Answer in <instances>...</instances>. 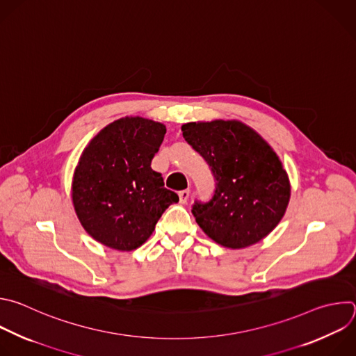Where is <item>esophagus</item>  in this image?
I'll return each instance as SVG.
<instances>
[{"label": "esophagus", "mask_w": 356, "mask_h": 356, "mask_svg": "<svg viewBox=\"0 0 356 356\" xmlns=\"http://www.w3.org/2000/svg\"><path fill=\"white\" fill-rule=\"evenodd\" d=\"M178 195H179V202H181V203H186L188 199H189L191 191H189V189H185V191H181Z\"/></svg>", "instance_id": "1"}]
</instances>
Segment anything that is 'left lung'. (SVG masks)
<instances>
[{"label": "left lung", "instance_id": "8db88e82", "mask_svg": "<svg viewBox=\"0 0 356 356\" xmlns=\"http://www.w3.org/2000/svg\"><path fill=\"white\" fill-rule=\"evenodd\" d=\"M181 129L216 179L213 197L192 207L199 227L232 250L265 238L291 199L288 172L268 141L240 120L189 122Z\"/></svg>", "mask_w": 356, "mask_h": 356}]
</instances>
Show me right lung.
I'll return each instance as SVG.
<instances>
[{"instance_id": "right-lung-1", "label": "right lung", "mask_w": 356, "mask_h": 356, "mask_svg": "<svg viewBox=\"0 0 356 356\" xmlns=\"http://www.w3.org/2000/svg\"><path fill=\"white\" fill-rule=\"evenodd\" d=\"M167 129L140 116L105 126L74 170L71 199L84 230L98 243L131 251L153 234L164 210L179 200L152 170Z\"/></svg>"}]
</instances>
